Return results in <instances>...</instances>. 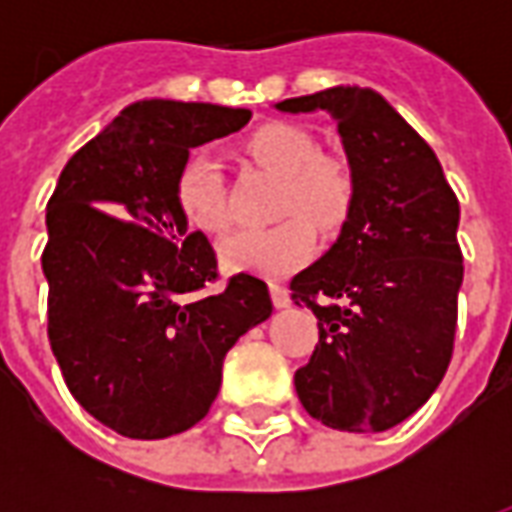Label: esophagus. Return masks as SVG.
I'll list each match as a JSON object with an SVG mask.
<instances>
[{
  "label": "esophagus",
  "instance_id": "34e87169",
  "mask_svg": "<svg viewBox=\"0 0 512 512\" xmlns=\"http://www.w3.org/2000/svg\"><path fill=\"white\" fill-rule=\"evenodd\" d=\"M271 301H274V307L277 310H285V307H290V293L282 285H271Z\"/></svg>",
  "mask_w": 512,
  "mask_h": 512
}]
</instances>
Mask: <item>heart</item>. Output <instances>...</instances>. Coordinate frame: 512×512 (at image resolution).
Instances as JSON below:
<instances>
[{"label": "heart", "mask_w": 512, "mask_h": 512, "mask_svg": "<svg viewBox=\"0 0 512 512\" xmlns=\"http://www.w3.org/2000/svg\"><path fill=\"white\" fill-rule=\"evenodd\" d=\"M246 150L257 164L285 178L279 213L285 222L266 230H238L219 244L222 263L233 271L282 277L299 268L315 249V230H337L354 208L356 183L345 161L321 156V147L304 128L268 123L246 139ZM180 213L200 230H222L230 222L224 197L222 164L211 153H194L183 161L175 178ZM302 216L299 217L298 213Z\"/></svg>", "instance_id": "heart-1"}]
</instances>
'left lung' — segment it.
I'll use <instances>...</instances> for the list:
<instances>
[{
  "mask_svg": "<svg viewBox=\"0 0 512 512\" xmlns=\"http://www.w3.org/2000/svg\"><path fill=\"white\" fill-rule=\"evenodd\" d=\"M337 123L354 208L337 241L290 279L321 340L296 370L307 414L345 433H381L425 406L447 373L463 257L458 197L436 153L370 87H329L274 104Z\"/></svg>",
  "mask_w": 512,
  "mask_h": 512,
  "instance_id": "left-lung-1",
  "label": "left lung"
}]
</instances>
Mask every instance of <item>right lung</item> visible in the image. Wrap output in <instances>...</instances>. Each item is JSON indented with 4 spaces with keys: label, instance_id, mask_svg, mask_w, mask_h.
Here are the masks:
<instances>
[{
    "label": "right lung",
    "instance_id": "right-lung-1",
    "mask_svg": "<svg viewBox=\"0 0 512 512\" xmlns=\"http://www.w3.org/2000/svg\"><path fill=\"white\" fill-rule=\"evenodd\" d=\"M249 109L147 98L126 106L65 164L46 208L49 340L71 395L128 439L197 425L227 351L271 318L263 279L216 296L208 238L189 233L175 178L191 147L233 134Z\"/></svg>",
    "mask_w": 512,
    "mask_h": 512
}]
</instances>
